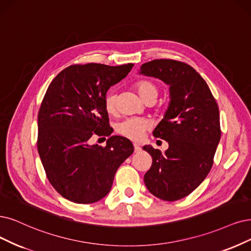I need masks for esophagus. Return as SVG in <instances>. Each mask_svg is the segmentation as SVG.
I'll list each match as a JSON object with an SVG mask.
<instances>
[{"label": "esophagus", "mask_w": 251, "mask_h": 251, "mask_svg": "<svg viewBox=\"0 0 251 251\" xmlns=\"http://www.w3.org/2000/svg\"><path fill=\"white\" fill-rule=\"evenodd\" d=\"M133 147H134V152H135V153H138V152H140V151L142 150V148H141L140 146H138V145H136V144H134Z\"/></svg>", "instance_id": "obj_1"}]
</instances>
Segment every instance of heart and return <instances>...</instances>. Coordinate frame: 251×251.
Here are the masks:
<instances>
[{
  "label": "heart",
  "instance_id": "1",
  "mask_svg": "<svg viewBox=\"0 0 251 251\" xmlns=\"http://www.w3.org/2000/svg\"><path fill=\"white\" fill-rule=\"evenodd\" d=\"M137 94L144 100L149 99L156 100L158 96V88L154 82L142 79L138 80L135 85ZM104 107L108 114H115L117 110V95L115 92H108L104 98ZM151 124L148 120L140 118H128L118 123L117 132L128 140L140 141L143 138L145 132L150 128Z\"/></svg>",
  "mask_w": 251,
  "mask_h": 251
}]
</instances>
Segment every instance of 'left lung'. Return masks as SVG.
I'll return each mask as SVG.
<instances>
[{
  "label": "left lung",
  "mask_w": 251,
  "mask_h": 251,
  "mask_svg": "<svg viewBox=\"0 0 251 251\" xmlns=\"http://www.w3.org/2000/svg\"><path fill=\"white\" fill-rule=\"evenodd\" d=\"M140 74L164 81L171 98L153 131L169 149L143 148L152 156L144 181L156 198L178 201L198 188L212 168L221 135L218 105L205 79L186 63L153 60L142 65Z\"/></svg>",
  "instance_id": "left-lung-1"
}]
</instances>
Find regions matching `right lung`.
<instances>
[{
  "mask_svg": "<svg viewBox=\"0 0 251 251\" xmlns=\"http://www.w3.org/2000/svg\"><path fill=\"white\" fill-rule=\"evenodd\" d=\"M132 67L71 65L49 86L38 113L37 149L46 177L63 198L76 203L103 199L119 166L133 153L123 136H110L105 147L90 144L92 135L113 132L104 98Z\"/></svg>",
  "mask_w": 251,
  "mask_h": 251,
  "instance_id": "right-lung-1",
  "label": "right lung"
}]
</instances>
